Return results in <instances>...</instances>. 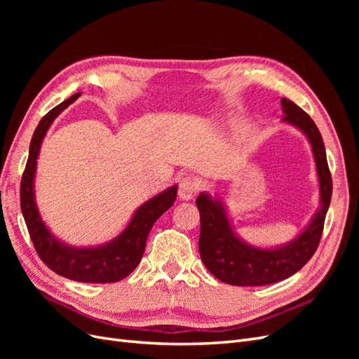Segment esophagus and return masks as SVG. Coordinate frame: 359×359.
<instances>
[{
    "label": "esophagus",
    "mask_w": 359,
    "mask_h": 359,
    "mask_svg": "<svg viewBox=\"0 0 359 359\" xmlns=\"http://www.w3.org/2000/svg\"><path fill=\"white\" fill-rule=\"evenodd\" d=\"M198 193V182L193 177H184L178 184V196L181 201H190Z\"/></svg>",
    "instance_id": "1"
}]
</instances>
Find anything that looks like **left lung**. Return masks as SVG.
Here are the masks:
<instances>
[{
  "label": "left lung",
  "instance_id": "left-lung-1",
  "mask_svg": "<svg viewBox=\"0 0 359 359\" xmlns=\"http://www.w3.org/2000/svg\"><path fill=\"white\" fill-rule=\"evenodd\" d=\"M283 121L298 127L310 140L320 187V210L295 240L273 250L248 245L238 238L222 202L201 193L196 205L201 214L199 253L210 273L223 283L233 286H265L285 280L306 265L316 253L332 194V178L319 128L307 112L281 99Z\"/></svg>",
  "mask_w": 359,
  "mask_h": 359
}]
</instances>
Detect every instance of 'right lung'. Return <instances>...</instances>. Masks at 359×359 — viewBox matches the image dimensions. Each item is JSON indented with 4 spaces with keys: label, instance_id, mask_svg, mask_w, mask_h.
<instances>
[{
    "label": "right lung",
    "instance_id": "right-lung-1",
    "mask_svg": "<svg viewBox=\"0 0 359 359\" xmlns=\"http://www.w3.org/2000/svg\"><path fill=\"white\" fill-rule=\"evenodd\" d=\"M81 93L72 95L53 107L40 123L32 135L29 156L20 181V210L28 227L29 238L40 259L53 273L81 281V283H114L132 274L145 252L147 238L158 217L168 211L177 199V186L158 193L136 210L132 222L115 240L100 247L78 248L58 241L45 223L41 222L34 199V175L41 140L50 124Z\"/></svg>",
    "mask_w": 359,
    "mask_h": 359
}]
</instances>
